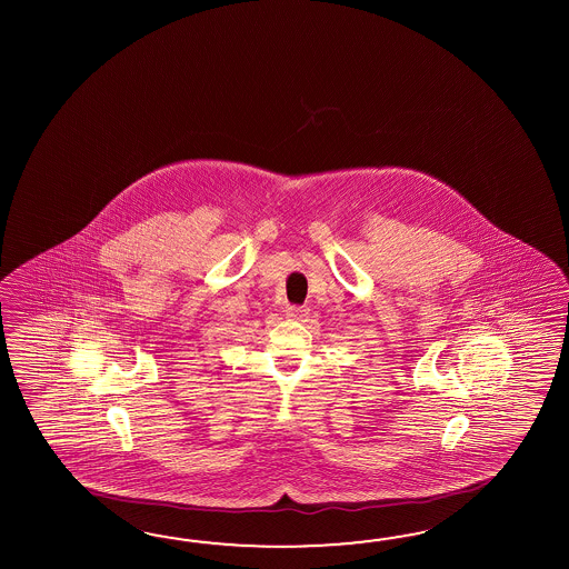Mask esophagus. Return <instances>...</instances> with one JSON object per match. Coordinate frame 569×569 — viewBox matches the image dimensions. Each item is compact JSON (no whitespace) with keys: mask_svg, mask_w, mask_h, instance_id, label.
<instances>
[{"mask_svg":"<svg viewBox=\"0 0 569 569\" xmlns=\"http://www.w3.org/2000/svg\"><path fill=\"white\" fill-rule=\"evenodd\" d=\"M287 315L292 317V319H301L302 321V319L309 315V307H295V305H292V307L287 309Z\"/></svg>","mask_w":569,"mask_h":569,"instance_id":"1","label":"esophagus"}]
</instances>
